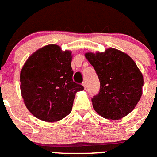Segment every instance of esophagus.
Listing matches in <instances>:
<instances>
[{"label": "esophagus", "mask_w": 157, "mask_h": 157, "mask_svg": "<svg viewBox=\"0 0 157 157\" xmlns=\"http://www.w3.org/2000/svg\"><path fill=\"white\" fill-rule=\"evenodd\" d=\"M82 86H83V87H84V89H86V82H82Z\"/></svg>", "instance_id": "obj_1"}]
</instances>
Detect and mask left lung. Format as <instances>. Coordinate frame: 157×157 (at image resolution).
Returning a JSON list of instances; mask_svg holds the SVG:
<instances>
[{
    "label": "left lung",
    "mask_w": 157,
    "mask_h": 157,
    "mask_svg": "<svg viewBox=\"0 0 157 157\" xmlns=\"http://www.w3.org/2000/svg\"><path fill=\"white\" fill-rule=\"evenodd\" d=\"M85 57L94 67L100 82V92L91 100L95 111L108 120L126 117L143 94L144 77L134 60L113 48L102 52H86Z\"/></svg>",
    "instance_id": "obj_1"
}]
</instances>
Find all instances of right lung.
<instances>
[{
    "instance_id": "1",
    "label": "right lung",
    "mask_w": 157,
    "mask_h": 157,
    "mask_svg": "<svg viewBox=\"0 0 157 157\" xmlns=\"http://www.w3.org/2000/svg\"><path fill=\"white\" fill-rule=\"evenodd\" d=\"M72 52L57 44L39 48L20 72V89L27 109L36 118L56 122L71 113L75 94L83 86L73 81Z\"/></svg>"
}]
</instances>
